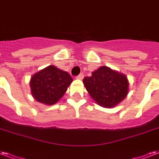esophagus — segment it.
Wrapping results in <instances>:
<instances>
[{
  "mask_svg": "<svg viewBox=\"0 0 159 159\" xmlns=\"http://www.w3.org/2000/svg\"><path fill=\"white\" fill-rule=\"evenodd\" d=\"M84 78V74L81 73L78 76H76V79H78V80H82Z\"/></svg>",
  "mask_w": 159,
  "mask_h": 159,
  "instance_id": "34e87169",
  "label": "esophagus"
}]
</instances>
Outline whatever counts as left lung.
Returning a JSON list of instances; mask_svg holds the SVG:
<instances>
[{"label":"left lung","mask_w":159,"mask_h":159,"mask_svg":"<svg viewBox=\"0 0 159 159\" xmlns=\"http://www.w3.org/2000/svg\"><path fill=\"white\" fill-rule=\"evenodd\" d=\"M83 83L93 100L104 108L116 106L129 93L126 76L107 66H101L91 76L84 77Z\"/></svg>","instance_id":"8db88e82"}]
</instances>
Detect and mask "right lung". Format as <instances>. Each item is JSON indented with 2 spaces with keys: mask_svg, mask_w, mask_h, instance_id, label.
Returning a JSON list of instances; mask_svg holds the SVG:
<instances>
[{
  "mask_svg": "<svg viewBox=\"0 0 159 159\" xmlns=\"http://www.w3.org/2000/svg\"><path fill=\"white\" fill-rule=\"evenodd\" d=\"M72 81L68 72L49 66L32 75L30 81V92L36 101L52 105L62 98Z\"/></svg>",
  "mask_w": 159,
  "mask_h": 159,
  "instance_id": "add662e5",
  "label": "right lung"
}]
</instances>
